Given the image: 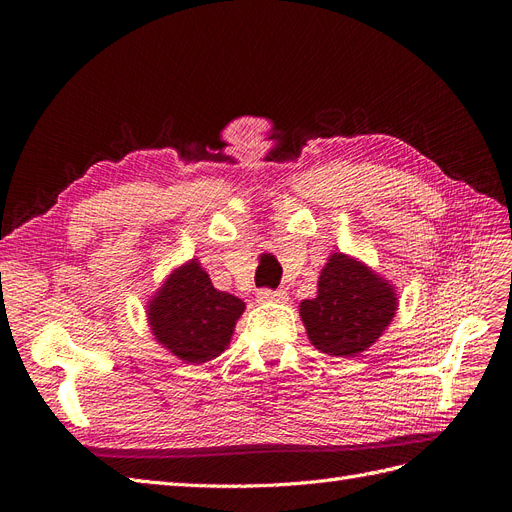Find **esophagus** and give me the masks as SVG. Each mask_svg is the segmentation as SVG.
Segmentation results:
<instances>
[{"mask_svg": "<svg viewBox=\"0 0 512 512\" xmlns=\"http://www.w3.org/2000/svg\"><path fill=\"white\" fill-rule=\"evenodd\" d=\"M258 301L260 303H286L288 294H286V290L262 288V290H258Z\"/></svg>", "mask_w": 512, "mask_h": 512, "instance_id": "34e87169", "label": "esophagus"}]
</instances>
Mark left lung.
Wrapping results in <instances>:
<instances>
[{
    "label": "left lung",
    "instance_id": "8db88e82",
    "mask_svg": "<svg viewBox=\"0 0 512 512\" xmlns=\"http://www.w3.org/2000/svg\"><path fill=\"white\" fill-rule=\"evenodd\" d=\"M309 342L329 356H356L386 331L397 312L395 288L361 260L331 254L318 294L301 305Z\"/></svg>",
    "mask_w": 512,
    "mask_h": 512
}]
</instances>
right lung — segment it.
Masks as SVG:
<instances>
[{"instance_id":"add662e5","label":"right lung","mask_w":512,"mask_h":512,"mask_svg":"<svg viewBox=\"0 0 512 512\" xmlns=\"http://www.w3.org/2000/svg\"><path fill=\"white\" fill-rule=\"evenodd\" d=\"M243 309L235 294L213 288L207 271L192 258L153 294L147 320L158 344L183 363L200 365L226 350Z\"/></svg>"}]
</instances>
